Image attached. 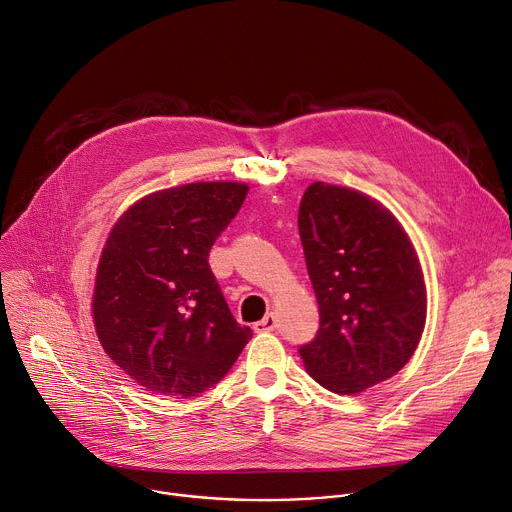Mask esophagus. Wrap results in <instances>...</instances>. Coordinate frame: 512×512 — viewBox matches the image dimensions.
I'll list each match as a JSON object with an SVG mask.
<instances>
[{
	"instance_id": "1",
	"label": "esophagus",
	"mask_w": 512,
	"mask_h": 512,
	"mask_svg": "<svg viewBox=\"0 0 512 512\" xmlns=\"http://www.w3.org/2000/svg\"><path fill=\"white\" fill-rule=\"evenodd\" d=\"M275 324H277L275 316H273V314H267L265 318H261L259 322L253 324V331H255V333H271V331L275 329Z\"/></svg>"
}]
</instances>
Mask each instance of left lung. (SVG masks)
Returning <instances> with one entry per match:
<instances>
[{"mask_svg": "<svg viewBox=\"0 0 512 512\" xmlns=\"http://www.w3.org/2000/svg\"><path fill=\"white\" fill-rule=\"evenodd\" d=\"M298 228L320 312L316 337L298 349L306 371L337 394L392 378L427 318L423 269L406 232L380 202L322 181L304 192Z\"/></svg>", "mask_w": 512, "mask_h": 512, "instance_id": "1", "label": "left lung"}]
</instances>
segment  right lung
<instances>
[{
	"mask_svg": "<svg viewBox=\"0 0 512 512\" xmlns=\"http://www.w3.org/2000/svg\"><path fill=\"white\" fill-rule=\"evenodd\" d=\"M247 192L235 181L179 185L136 202L110 232L94 290L96 331L114 363L153 394H202L253 337L208 263Z\"/></svg>",
	"mask_w": 512,
	"mask_h": 512,
	"instance_id": "1",
	"label": "right lung"
}]
</instances>
